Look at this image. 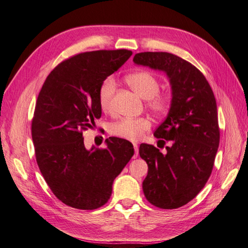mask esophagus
I'll use <instances>...</instances> for the list:
<instances>
[{"label": "esophagus", "instance_id": "obj_1", "mask_svg": "<svg viewBox=\"0 0 248 248\" xmlns=\"http://www.w3.org/2000/svg\"><path fill=\"white\" fill-rule=\"evenodd\" d=\"M134 148H135V155H134V158H137V157H138V145H137L136 144V143H135V144H134Z\"/></svg>", "mask_w": 248, "mask_h": 248}]
</instances>
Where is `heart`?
<instances>
[{
    "instance_id": "heart-1",
    "label": "heart",
    "mask_w": 248,
    "mask_h": 248,
    "mask_svg": "<svg viewBox=\"0 0 248 248\" xmlns=\"http://www.w3.org/2000/svg\"><path fill=\"white\" fill-rule=\"evenodd\" d=\"M127 84L137 94L147 100L146 106L156 115H164L172 106V96L169 93L159 92L160 82L155 75L147 71H139L127 76ZM117 84L111 76L104 79L98 88V104L103 111L111 112ZM152 123L147 118H124L110 125V134L118 138L138 141L151 129Z\"/></svg>"
}]
</instances>
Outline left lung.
Returning <instances> with one entry per match:
<instances>
[{"mask_svg":"<svg viewBox=\"0 0 248 248\" xmlns=\"http://www.w3.org/2000/svg\"><path fill=\"white\" fill-rule=\"evenodd\" d=\"M134 62L164 71L172 86V106L154 133L169 141L167 153L146 143L139 148L148 166L143 192L158 208H179L200 193L212 172L219 144L216 97L201 71L174 54L143 52ZM164 140H159L162 147Z\"/></svg>","mask_w":248,"mask_h":248,"instance_id":"obj_1","label":"left lung"}]
</instances>
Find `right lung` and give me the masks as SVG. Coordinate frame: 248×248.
<instances>
[{
	"label": "right lung",
	"mask_w": 248,
	"mask_h": 248,
	"mask_svg": "<svg viewBox=\"0 0 248 248\" xmlns=\"http://www.w3.org/2000/svg\"><path fill=\"white\" fill-rule=\"evenodd\" d=\"M133 52L100 49L76 54L48 74L31 120L37 164L49 189L67 206L93 210L111 196L115 177L134 156L127 140L110 137L107 147L84 144L82 131L100 119L101 82L122 67Z\"/></svg>",
	"instance_id": "obj_1"
}]
</instances>
